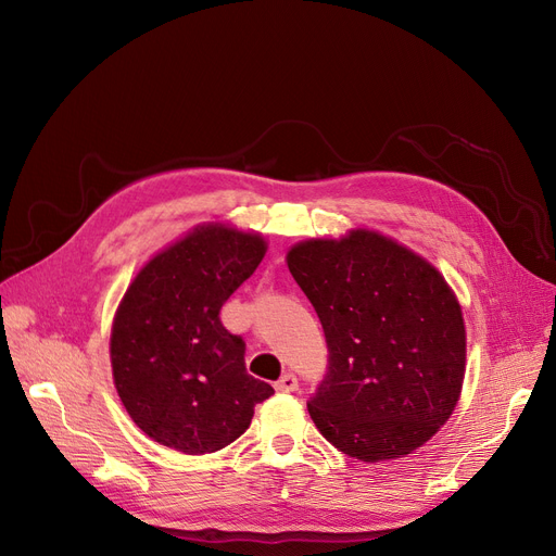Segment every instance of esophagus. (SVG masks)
<instances>
[{"label": "esophagus", "instance_id": "34e87169", "mask_svg": "<svg viewBox=\"0 0 556 556\" xmlns=\"http://www.w3.org/2000/svg\"><path fill=\"white\" fill-rule=\"evenodd\" d=\"M275 388H277V392H295V390H298V376L286 371V374L279 378V381L275 383Z\"/></svg>", "mask_w": 556, "mask_h": 556}]
</instances>
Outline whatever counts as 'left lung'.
<instances>
[{
    "label": "left lung",
    "instance_id": "8db88e82",
    "mask_svg": "<svg viewBox=\"0 0 556 556\" xmlns=\"http://www.w3.org/2000/svg\"><path fill=\"white\" fill-rule=\"evenodd\" d=\"M288 270L323 323L317 430L361 462L413 453L453 415L466 363L462 308L430 263L376 231L306 241Z\"/></svg>",
    "mask_w": 556,
    "mask_h": 556
}]
</instances>
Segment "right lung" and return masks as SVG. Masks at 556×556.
<instances>
[{
  "mask_svg": "<svg viewBox=\"0 0 556 556\" xmlns=\"http://www.w3.org/2000/svg\"><path fill=\"white\" fill-rule=\"evenodd\" d=\"M266 241L200 227L146 263L116 311L110 358L116 392L151 440L214 453L250 428L275 390L245 369V340L220 308L261 263Z\"/></svg>",
  "mask_w": 556,
  "mask_h": 556,
  "instance_id": "obj_1",
  "label": "right lung"
}]
</instances>
